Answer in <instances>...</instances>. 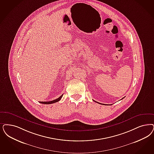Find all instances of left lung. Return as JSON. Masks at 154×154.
I'll use <instances>...</instances> for the list:
<instances>
[{
	"mask_svg": "<svg viewBox=\"0 0 154 154\" xmlns=\"http://www.w3.org/2000/svg\"><path fill=\"white\" fill-rule=\"evenodd\" d=\"M123 98H122V99H123Z\"/></svg>",
	"mask_w": 154,
	"mask_h": 154,
	"instance_id": "left-lung-1",
	"label": "left lung"
}]
</instances>
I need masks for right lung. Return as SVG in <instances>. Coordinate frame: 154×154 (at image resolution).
<instances>
[{"instance_id":"add662e5","label":"right lung","mask_w":154,"mask_h":154,"mask_svg":"<svg viewBox=\"0 0 154 154\" xmlns=\"http://www.w3.org/2000/svg\"><path fill=\"white\" fill-rule=\"evenodd\" d=\"M63 96V94H62L61 96H60V97H58V98H57L56 100H54L53 101H48V102H39L41 103H42V104H51V103H56L57 102H58L61 99Z\"/></svg>"}]
</instances>
